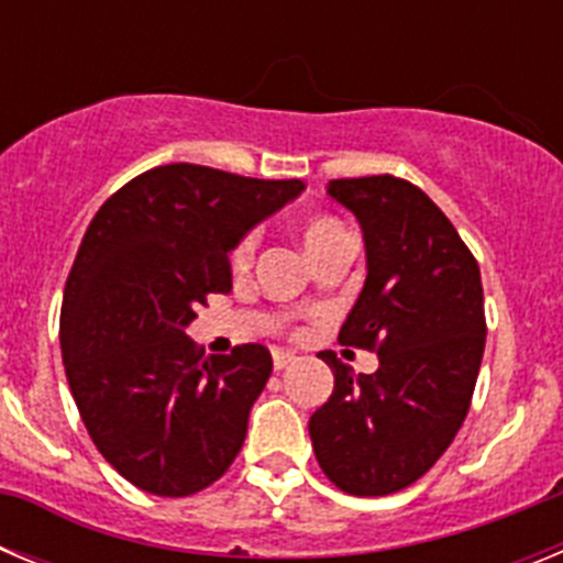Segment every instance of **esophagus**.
<instances>
[{"label": "esophagus", "instance_id": "1", "mask_svg": "<svg viewBox=\"0 0 563 563\" xmlns=\"http://www.w3.org/2000/svg\"><path fill=\"white\" fill-rule=\"evenodd\" d=\"M292 361H296V355H292V352H285V350L273 352V369H276V372L287 369Z\"/></svg>", "mask_w": 563, "mask_h": 563}]
</instances>
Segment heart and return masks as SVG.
Here are the masks:
<instances>
[{"mask_svg":"<svg viewBox=\"0 0 563 563\" xmlns=\"http://www.w3.org/2000/svg\"><path fill=\"white\" fill-rule=\"evenodd\" d=\"M341 236H350V233H346V228H343L341 222L330 220V217H312V220H307L305 225H301V242H305V251L310 253V258ZM253 247H256V236H253V233L239 239L236 247L231 251V265L245 267L253 256Z\"/></svg>","mask_w":563,"mask_h":563,"instance_id":"heart-1","label":"heart"}]
</instances>
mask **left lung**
<instances>
[{
	"label": "left lung",
	"instance_id": "obj_1",
	"mask_svg": "<svg viewBox=\"0 0 563 563\" xmlns=\"http://www.w3.org/2000/svg\"><path fill=\"white\" fill-rule=\"evenodd\" d=\"M332 200L361 222L366 282L343 321V346L377 352L375 375H335L310 417L327 479L343 494L389 496L420 479L454 442L485 352L479 265L456 228L409 180L377 174L332 180Z\"/></svg>",
	"mask_w": 563,
	"mask_h": 563
}]
</instances>
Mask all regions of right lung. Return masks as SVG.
Masks as SVG:
<instances>
[{"instance_id":"add662e5","label":"right lung","mask_w":563,"mask_h":563,"mask_svg":"<svg viewBox=\"0 0 563 563\" xmlns=\"http://www.w3.org/2000/svg\"><path fill=\"white\" fill-rule=\"evenodd\" d=\"M301 191L172 163L137 174L89 222L64 287V372L96 449L146 494L191 496L236 460L273 357L262 343L202 357L186 327L231 290L239 239Z\"/></svg>"}]
</instances>
